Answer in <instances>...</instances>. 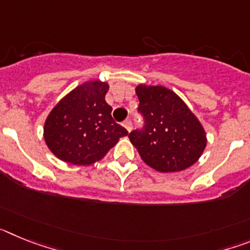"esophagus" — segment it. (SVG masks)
<instances>
[{"mask_svg":"<svg viewBox=\"0 0 250 250\" xmlns=\"http://www.w3.org/2000/svg\"><path fill=\"white\" fill-rule=\"evenodd\" d=\"M123 126L125 127V129H126L127 131L130 132V131H131V129H132L131 121H130V120H125V121H124V123H123Z\"/></svg>","mask_w":250,"mask_h":250,"instance_id":"34e87169","label":"esophagus"}]
</instances>
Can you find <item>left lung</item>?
<instances>
[{
  "label": "left lung",
  "mask_w": 250,
  "mask_h": 250,
  "mask_svg": "<svg viewBox=\"0 0 250 250\" xmlns=\"http://www.w3.org/2000/svg\"><path fill=\"white\" fill-rule=\"evenodd\" d=\"M135 92L145 129L129 139L145 164L160 173H175L199 160L207 132L182 98L161 85L139 83Z\"/></svg>",
  "instance_id": "1"
}]
</instances>
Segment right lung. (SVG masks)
<instances>
[{
    "label": "right lung",
    "instance_id": "obj_1",
    "mask_svg": "<svg viewBox=\"0 0 250 250\" xmlns=\"http://www.w3.org/2000/svg\"><path fill=\"white\" fill-rule=\"evenodd\" d=\"M107 90L105 81H86L51 110L43 125V139L57 159L68 164L91 165L127 135L112 120V107L105 101Z\"/></svg>",
    "mask_w": 250,
    "mask_h": 250
}]
</instances>
